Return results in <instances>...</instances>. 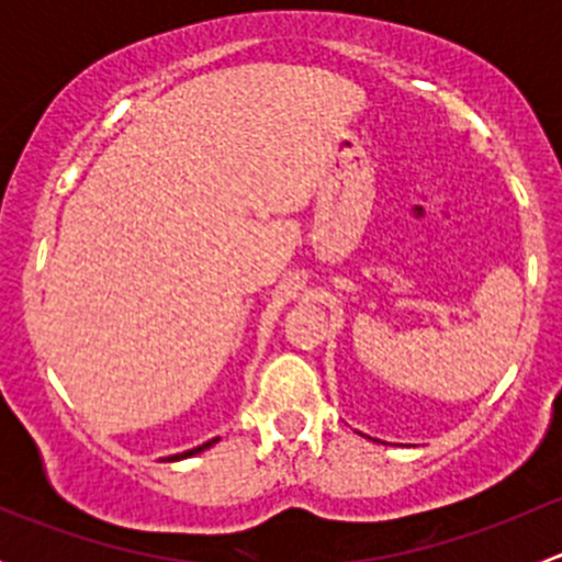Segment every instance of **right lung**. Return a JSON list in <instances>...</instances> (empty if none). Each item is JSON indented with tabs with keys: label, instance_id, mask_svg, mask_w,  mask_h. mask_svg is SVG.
I'll list each match as a JSON object with an SVG mask.
<instances>
[{
	"label": "right lung",
	"instance_id": "1",
	"mask_svg": "<svg viewBox=\"0 0 562 562\" xmlns=\"http://www.w3.org/2000/svg\"><path fill=\"white\" fill-rule=\"evenodd\" d=\"M220 438H214V440H209V443H203V446H198V449H190V451H184V454H173V457H168V462H176V459H187V457H192V454H201L203 449H209V446H214L217 443Z\"/></svg>",
	"mask_w": 562,
	"mask_h": 562
}]
</instances>
